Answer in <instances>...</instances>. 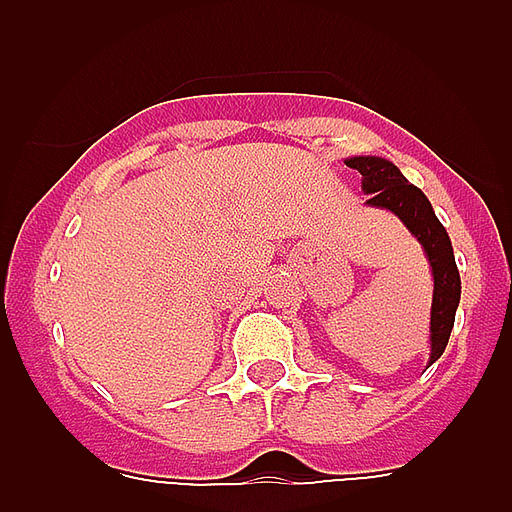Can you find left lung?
Wrapping results in <instances>:
<instances>
[{"mask_svg": "<svg viewBox=\"0 0 512 512\" xmlns=\"http://www.w3.org/2000/svg\"><path fill=\"white\" fill-rule=\"evenodd\" d=\"M346 166L361 174V189L364 194H369L366 205L390 210L392 215L400 217V223L423 246L425 259L431 264L433 302L431 356H428V366H431L446 351L451 328H454L456 307L461 300V279L449 233L433 212L428 197L415 184H410L392 161L379 156H351L346 158Z\"/></svg>", "mask_w": 512, "mask_h": 512, "instance_id": "1", "label": "left lung"}]
</instances>
